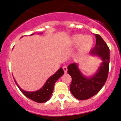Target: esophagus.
<instances>
[{"mask_svg":"<svg viewBox=\"0 0 121 121\" xmlns=\"http://www.w3.org/2000/svg\"><path fill=\"white\" fill-rule=\"evenodd\" d=\"M63 70H64V72L67 73V70H68V69H67V66H64V67H63Z\"/></svg>","mask_w":121,"mask_h":121,"instance_id":"obj_1","label":"esophagus"}]
</instances>
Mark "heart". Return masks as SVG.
<instances>
[{"label":"heart","instance_id":"obj_1","mask_svg":"<svg viewBox=\"0 0 121 121\" xmlns=\"http://www.w3.org/2000/svg\"><path fill=\"white\" fill-rule=\"evenodd\" d=\"M94 43L93 37L87 35L84 36L78 34L72 36L69 40V45L71 47H76L78 46V53L79 56H83L90 51Z\"/></svg>","mask_w":121,"mask_h":121}]
</instances>
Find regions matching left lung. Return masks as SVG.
<instances>
[{"mask_svg":"<svg viewBox=\"0 0 121 121\" xmlns=\"http://www.w3.org/2000/svg\"><path fill=\"white\" fill-rule=\"evenodd\" d=\"M96 45L90 54L102 60L98 70L90 77L81 73L78 64L73 63L68 66V73L72 78L70 90L73 96L79 100H85L96 95L104 85L108 77L110 63V50L107 43L99 35L95 34Z\"/></svg>","mask_w":121,"mask_h":121,"instance_id":"obj_1","label":"left lung"}]
</instances>
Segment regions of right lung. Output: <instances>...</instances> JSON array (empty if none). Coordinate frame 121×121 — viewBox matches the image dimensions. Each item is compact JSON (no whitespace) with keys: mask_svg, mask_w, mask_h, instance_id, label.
I'll return each instance as SVG.
<instances>
[{"mask_svg":"<svg viewBox=\"0 0 121 121\" xmlns=\"http://www.w3.org/2000/svg\"><path fill=\"white\" fill-rule=\"evenodd\" d=\"M31 35H33L32 34ZM64 74V71L62 68H60L55 74L48 78L47 81H46L45 84L39 90L36 91H26L22 90L20 86L18 85L16 81H14L16 84L18 88L20 89L21 92L26 97L29 99H31L33 101H35L38 103H43L47 102L50 99L51 95L53 92L54 86L56 82Z\"/></svg>","mask_w":121,"mask_h":121,"instance_id":"1","label":"right lung"}]
</instances>
